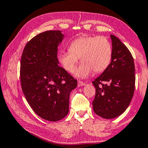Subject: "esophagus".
I'll list each match as a JSON object with an SVG mask.
<instances>
[{"label":"esophagus","instance_id":"1","mask_svg":"<svg viewBox=\"0 0 148 148\" xmlns=\"http://www.w3.org/2000/svg\"><path fill=\"white\" fill-rule=\"evenodd\" d=\"M84 86H85L84 82H81V81H78V87Z\"/></svg>","mask_w":148,"mask_h":148}]
</instances>
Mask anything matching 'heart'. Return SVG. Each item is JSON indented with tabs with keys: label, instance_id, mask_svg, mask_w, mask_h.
Listing matches in <instances>:
<instances>
[{
	"label": "heart",
	"instance_id": "heart-1",
	"mask_svg": "<svg viewBox=\"0 0 148 148\" xmlns=\"http://www.w3.org/2000/svg\"><path fill=\"white\" fill-rule=\"evenodd\" d=\"M112 57V48L108 40L103 36H80L72 41L69 50L59 54L64 68L72 72L79 58L82 63L74 72L79 78H86L92 72H102L108 67Z\"/></svg>",
	"mask_w": 148,
	"mask_h": 148
}]
</instances>
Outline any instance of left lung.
<instances>
[{
	"label": "left lung",
	"instance_id": "obj_1",
	"mask_svg": "<svg viewBox=\"0 0 148 148\" xmlns=\"http://www.w3.org/2000/svg\"><path fill=\"white\" fill-rule=\"evenodd\" d=\"M112 45L111 63L92 82L96 88L92 102L97 115L105 119L122 114L131 102L135 88V66L132 55L125 45L110 35Z\"/></svg>",
	"mask_w": 148,
	"mask_h": 148
}]
</instances>
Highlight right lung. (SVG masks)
<instances>
[{"instance_id": "right-lung-1", "label": "right lung", "mask_w": 148, "mask_h": 148, "mask_svg": "<svg viewBox=\"0 0 148 148\" xmlns=\"http://www.w3.org/2000/svg\"><path fill=\"white\" fill-rule=\"evenodd\" d=\"M60 30H48L32 38L24 48L21 62V86L30 107L44 120L56 122L67 116L69 97L77 80L58 66Z\"/></svg>"}]
</instances>
